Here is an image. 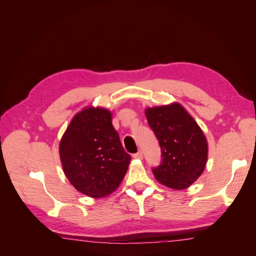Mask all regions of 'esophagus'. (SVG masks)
I'll list each match as a JSON object with an SVG mask.
<instances>
[{
    "label": "esophagus",
    "mask_w": 256,
    "mask_h": 256,
    "mask_svg": "<svg viewBox=\"0 0 256 256\" xmlns=\"http://www.w3.org/2000/svg\"><path fill=\"white\" fill-rule=\"evenodd\" d=\"M134 158H136V159H140V160H142V159H143V152H142V150H138V152L134 154Z\"/></svg>",
    "instance_id": "34e87169"
}]
</instances>
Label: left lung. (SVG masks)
Returning a JSON list of instances; mask_svg holds the SVG:
<instances>
[{
	"label": "left lung",
	"instance_id": "left-lung-1",
	"mask_svg": "<svg viewBox=\"0 0 256 256\" xmlns=\"http://www.w3.org/2000/svg\"><path fill=\"white\" fill-rule=\"evenodd\" d=\"M145 114L161 148V164L152 168V174L166 187L188 188L203 173L207 162L203 131L178 104L150 108Z\"/></svg>",
	"mask_w": 256,
	"mask_h": 256
}]
</instances>
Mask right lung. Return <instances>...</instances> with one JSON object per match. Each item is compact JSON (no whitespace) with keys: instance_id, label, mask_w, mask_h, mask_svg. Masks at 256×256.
Wrapping results in <instances>:
<instances>
[{"instance_id":"add662e5","label":"right lung","mask_w":256,"mask_h":256,"mask_svg":"<svg viewBox=\"0 0 256 256\" xmlns=\"http://www.w3.org/2000/svg\"><path fill=\"white\" fill-rule=\"evenodd\" d=\"M60 156L74 187L96 198L118 187L131 160L112 125L111 113L92 106L69 124L60 143Z\"/></svg>"}]
</instances>
